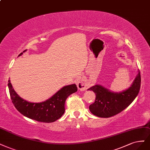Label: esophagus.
Instances as JSON below:
<instances>
[{
	"instance_id": "esophagus-1",
	"label": "esophagus",
	"mask_w": 150,
	"mask_h": 150,
	"mask_svg": "<svg viewBox=\"0 0 150 150\" xmlns=\"http://www.w3.org/2000/svg\"><path fill=\"white\" fill-rule=\"evenodd\" d=\"M77 88H78L80 91H84L87 89L88 85H87V83L86 81L82 80V81L77 82Z\"/></svg>"
}]
</instances>
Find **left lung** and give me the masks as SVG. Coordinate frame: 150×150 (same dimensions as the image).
I'll return each mask as SVG.
<instances>
[{
  "instance_id": "8db88e82",
  "label": "left lung",
  "mask_w": 150,
  "mask_h": 150,
  "mask_svg": "<svg viewBox=\"0 0 150 150\" xmlns=\"http://www.w3.org/2000/svg\"><path fill=\"white\" fill-rule=\"evenodd\" d=\"M141 76L140 71L128 89L121 92H113L100 85H95L87 90L94 91L96 100L89 106L91 112L94 115L108 118L114 116L128 107L135 100L140 91Z\"/></svg>"
}]
</instances>
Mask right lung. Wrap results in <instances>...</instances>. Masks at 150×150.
<instances>
[{"label": "right lung", "mask_w": 150, "mask_h": 150, "mask_svg": "<svg viewBox=\"0 0 150 150\" xmlns=\"http://www.w3.org/2000/svg\"><path fill=\"white\" fill-rule=\"evenodd\" d=\"M27 50L23 51L25 52ZM20 53L18 56H21ZM8 86L12 102L17 110L31 119L45 123L57 120L64 114V104L69 96L77 92L75 84L64 86L49 99L40 103H32L23 99L15 92L8 79Z\"/></svg>", "instance_id": "1"}]
</instances>
